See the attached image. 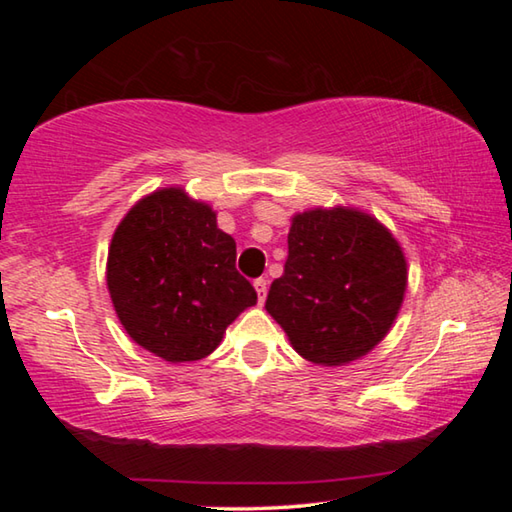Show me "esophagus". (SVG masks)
Wrapping results in <instances>:
<instances>
[{"label":"esophagus","instance_id":"obj_1","mask_svg":"<svg viewBox=\"0 0 512 512\" xmlns=\"http://www.w3.org/2000/svg\"><path fill=\"white\" fill-rule=\"evenodd\" d=\"M255 289H257L259 302H264V300H266V291H268V280H266V277H257V280H255Z\"/></svg>","mask_w":512,"mask_h":512}]
</instances>
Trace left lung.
<instances>
[{"mask_svg":"<svg viewBox=\"0 0 512 512\" xmlns=\"http://www.w3.org/2000/svg\"><path fill=\"white\" fill-rule=\"evenodd\" d=\"M404 291L402 248L384 225L343 207L311 210L293 216L266 311L307 361L341 366L384 339Z\"/></svg>","mask_w":512,"mask_h":512,"instance_id":"left-lung-1","label":"left lung"}]
</instances>
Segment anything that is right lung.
<instances>
[{
  "instance_id": "obj_1",
  "label": "right lung",
  "mask_w": 512,
  "mask_h": 512,
  "mask_svg": "<svg viewBox=\"0 0 512 512\" xmlns=\"http://www.w3.org/2000/svg\"><path fill=\"white\" fill-rule=\"evenodd\" d=\"M235 262V239L216 228L210 207L183 189H160L142 198L112 237V305L142 348L171 363L198 361L257 302Z\"/></svg>"
}]
</instances>
